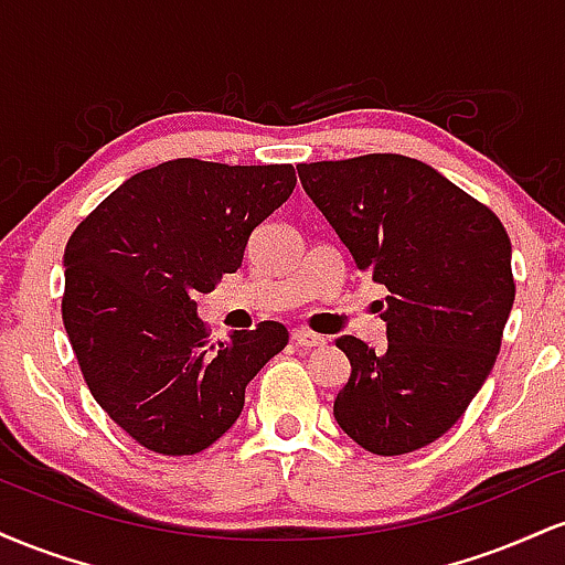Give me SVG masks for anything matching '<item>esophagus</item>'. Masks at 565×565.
Masks as SVG:
<instances>
[{
  "instance_id": "obj_1",
  "label": "esophagus",
  "mask_w": 565,
  "mask_h": 565,
  "mask_svg": "<svg viewBox=\"0 0 565 565\" xmlns=\"http://www.w3.org/2000/svg\"><path fill=\"white\" fill-rule=\"evenodd\" d=\"M291 340H295L297 348H305V350L323 345V337L308 332V329H291Z\"/></svg>"
}]
</instances>
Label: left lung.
I'll list each match as a JSON object with an SVG mask.
<instances>
[{
    "label": "left lung",
    "mask_w": 565,
    "mask_h": 565,
    "mask_svg": "<svg viewBox=\"0 0 565 565\" xmlns=\"http://www.w3.org/2000/svg\"><path fill=\"white\" fill-rule=\"evenodd\" d=\"M297 174L355 268L387 289L385 348L337 337L350 361L337 425L382 457L423 449L462 417L497 361L515 300L508 231L398 153L297 164Z\"/></svg>",
    "instance_id": "obj_1"
}]
</instances>
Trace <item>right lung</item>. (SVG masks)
Returning <instances> with one entry per match:
<instances>
[{
  "instance_id": "1",
  "label": "right lung",
  "mask_w": 565,
  "mask_h": 565,
  "mask_svg": "<svg viewBox=\"0 0 565 565\" xmlns=\"http://www.w3.org/2000/svg\"><path fill=\"white\" fill-rule=\"evenodd\" d=\"M295 167L172 159L125 180L68 238L63 327L93 398L146 449L199 454L289 342L284 323L210 342L196 297L295 191Z\"/></svg>"
}]
</instances>
